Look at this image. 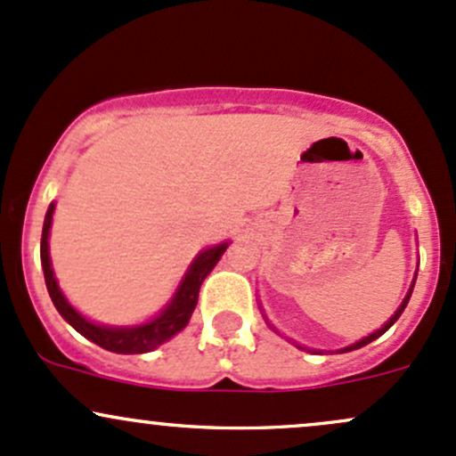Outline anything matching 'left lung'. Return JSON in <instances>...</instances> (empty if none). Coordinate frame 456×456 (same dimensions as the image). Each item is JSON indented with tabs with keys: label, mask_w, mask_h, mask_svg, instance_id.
Wrapping results in <instances>:
<instances>
[{
	"label": "left lung",
	"mask_w": 456,
	"mask_h": 456,
	"mask_svg": "<svg viewBox=\"0 0 456 456\" xmlns=\"http://www.w3.org/2000/svg\"><path fill=\"white\" fill-rule=\"evenodd\" d=\"M413 287H415V278H413V285H411V289H409V293H406V297H404V300H403V305H400V306H398V311H395V313H394V315H391V317H389V322H387V324H385L383 328H379V330H376V332H371V335H370V337H363V339H361V341H356V344L347 346V347H344V350H337V352H350V350H359V347H363V346H367V344H371V341H374V339H379V337H380V335H385V332H387V330H389V328H391V326H394V324H395V322H398V317H400V315H403L404 306H406V305H409V297H411V293H413ZM297 347H302V346H297ZM302 350H306V347H302Z\"/></svg>",
	"instance_id": "left-lung-1"
}]
</instances>
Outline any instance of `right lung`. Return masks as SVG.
Returning <instances> with one entry per match:
<instances>
[{
    "label": "right lung",
    "instance_id": "obj_1",
    "mask_svg": "<svg viewBox=\"0 0 456 456\" xmlns=\"http://www.w3.org/2000/svg\"><path fill=\"white\" fill-rule=\"evenodd\" d=\"M53 207H56V204L52 202L50 208H47L41 237V265L43 273H45V285L47 291H50L53 306H56V311L65 317V322H69L82 337H86V339H91L93 344L104 347V350L117 352V354H143V352L154 350V347L165 344V341L171 339L174 335H178V332L189 324L191 313H193L195 305H198L200 287H202L204 278L213 272V267L217 265V261L222 258V254L226 252L228 248V243H219V246L200 252L198 256H195V261L191 263L187 273H184L183 282H180L178 291L174 293L169 305L160 311L159 317H154L148 324L128 328L100 326L93 324L86 317H82L80 313L67 302L61 287H58L56 278H53V269L50 261V243H47V239H50Z\"/></svg>",
    "mask_w": 456,
    "mask_h": 456
}]
</instances>
